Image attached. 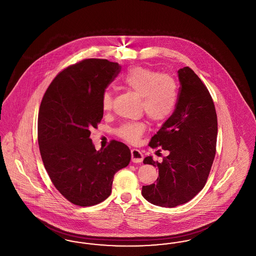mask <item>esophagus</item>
Here are the masks:
<instances>
[{"label": "esophagus", "instance_id": "1", "mask_svg": "<svg viewBox=\"0 0 256 256\" xmlns=\"http://www.w3.org/2000/svg\"><path fill=\"white\" fill-rule=\"evenodd\" d=\"M144 159V156L142 154V152L139 150L134 148L132 150V161L134 163H140L142 162Z\"/></svg>", "mask_w": 256, "mask_h": 256}]
</instances>
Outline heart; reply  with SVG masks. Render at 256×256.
I'll list each match as a JSON object with an SVG mask.
<instances>
[{"mask_svg":"<svg viewBox=\"0 0 256 256\" xmlns=\"http://www.w3.org/2000/svg\"><path fill=\"white\" fill-rule=\"evenodd\" d=\"M122 82L141 97L142 110L150 120L158 122L170 117L178 100V87L170 74H160L146 67H134L122 76ZM112 104L113 94L106 89L102 97V110L108 111L112 108ZM145 128L144 122H124L117 130V134L124 140L135 144Z\"/></svg>","mask_w":256,"mask_h":256,"instance_id":"b5f03b06","label":"heart"}]
</instances>
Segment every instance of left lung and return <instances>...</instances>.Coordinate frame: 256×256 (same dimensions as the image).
I'll return each mask as SVG.
<instances>
[{
    "mask_svg": "<svg viewBox=\"0 0 256 256\" xmlns=\"http://www.w3.org/2000/svg\"><path fill=\"white\" fill-rule=\"evenodd\" d=\"M180 82L176 108L150 142L169 150L161 163L152 156L144 164L158 166L156 182L142 187L152 204L174 207L191 200L206 183L216 154L218 122L211 95L189 67L178 70Z\"/></svg>",
    "mask_w": 256,
    "mask_h": 256,
    "instance_id": "1",
    "label": "left lung"
}]
</instances>
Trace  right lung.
<instances>
[{
	"label": "right lung",
	"instance_id": "add662e5",
	"mask_svg": "<svg viewBox=\"0 0 256 256\" xmlns=\"http://www.w3.org/2000/svg\"><path fill=\"white\" fill-rule=\"evenodd\" d=\"M121 66L88 58L61 71L46 90L38 113V145L54 187L78 206H95L111 194L114 174L126 167L130 150L112 140L97 150L90 130L104 116L102 97Z\"/></svg>",
	"mask_w": 256,
	"mask_h": 256
}]
</instances>
